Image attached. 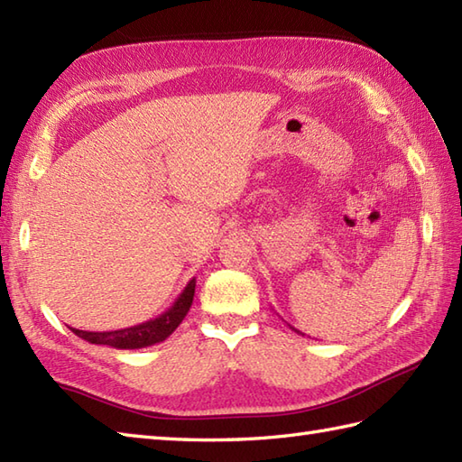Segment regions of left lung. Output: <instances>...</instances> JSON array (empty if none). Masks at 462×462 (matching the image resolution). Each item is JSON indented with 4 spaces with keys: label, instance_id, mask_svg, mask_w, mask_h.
<instances>
[{
    "label": "left lung",
    "instance_id": "8db88e82",
    "mask_svg": "<svg viewBox=\"0 0 462 462\" xmlns=\"http://www.w3.org/2000/svg\"><path fill=\"white\" fill-rule=\"evenodd\" d=\"M290 328H291V326H290ZM291 329H293V331H298V329H296V328H291ZM298 333H300V331H298ZM301 336H303V333H301Z\"/></svg>",
    "mask_w": 462,
    "mask_h": 462
}]
</instances>
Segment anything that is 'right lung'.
Listing matches in <instances>:
<instances>
[{
	"label": "right lung",
	"instance_id": "obj_1",
	"mask_svg": "<svg viewBox=\"0 0 462 462\" xmlns=\"http://www.w3.org/2000/svg\"><path fill=\"white\" fill-rule=\"evenodd\" d=\"M194 288H196V280L192 278L182 293L172 306L161 313L159 318L149 319L144 323H139V326L133 328H125V329H115V331H83V329H73L75 336H79L81 339L95 343V346H109L115 349H141V347H149L154 346V343H161L171 333L180 326L186 313H189L192 300H194Z\"/></svg>",
	"mask_w": 462,
	"mask_h": 462
}]
</instances>
